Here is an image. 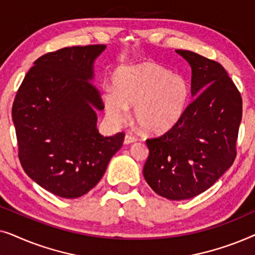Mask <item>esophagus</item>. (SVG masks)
I'll list each match as a JSON object with an SVG mask.
<instances>
[{
  "label": "esophagus",
  "instance_id": "obj_1",
  "mask_svg": "<svg viewBox=\"0 0 255 255\" xmlns=\"http://www.w3.org/2000/svg\"><path fill=\"white\" fill-rule=\"evenodd\" d=\"M137 141V138L135 137H133V135L132 134H125V137H124V144H132V142H135Z\"/></svg>",
  "mask_w": 255,
  "mask_h": 255
}]
</instances>
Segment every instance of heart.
Segmentation results:
<instances>
[{
    "instance_id": "obj_1",
    "label": "heart",
    "mask_w": 255,
    "mask_h": 255,
    "mask_svg": "<svg viewBox=\"0 0 255 255\" xmlns=\"http://www.w3.org/2000/svg\"><path fill=\"white\" fill-rule=\"evenodd\" d=\"M114 89L104 90L108 117L115 123L127 120L128 108L147 133H162L177 123L187 107L188 85L181 75L161 66H130L117 72Z\"/></svg>"
}]
</instances>
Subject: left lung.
Returning <instances> with one entry per match:
<instances>
[{
    "label": "left lung",
    "instance_id": "left-lung-1",
    "mask_svg": "<svg viewBox=\"0 0 255 255\" xmlns=\"http://www.w3.org/2000/svg\"><path fill=\"white\" fill-rule=\"evenodd\" d=\"M191 67L194 99L174 127L146 140L144 177L160 196L188 200L209 189L237 155L243 116L239 90L217 61L176 50Z\"/></svg>",
    "mask_w": 255,
    "mask_h": 255
}]
</instances>
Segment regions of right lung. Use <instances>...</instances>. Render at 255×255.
Returning <instances> with one entry per match:
<instances>
[{
	"mask_svg": "<svg viewBox=\"0 0 255 255\" xmlns=\"http://www.w3.org/2000/svg\"><path fill=\"white\" fill-rule=\"evenodd\" d=\"M106 45L65 47L44 54L26 73L12 104L24 172L50 193L76 198L93 189L124 141L104 137L96 110L104 104L92 82Z\"/></svg>",
	"mask_w": 255,
	"mask_h": 255,
	"instance_id": "obj_1",
	"label": "right lung"
}]
</instances>
